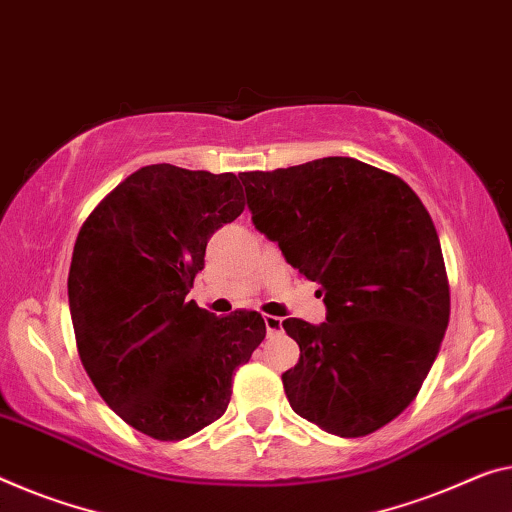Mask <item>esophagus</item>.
<instances>
[{"mask_svg":"<svg viewBox=\"0 0 512 512\" xmlns=\"http://www.w3.org/2000/svg\"><path fill=\"white\" fill-rule=\"evenodd\" d=\"M263 320H265V329H267V334H281V318H277V316H263Z\"/></svg>","mask_w":512,"mask_h":512,"instance_id":"obj_1","label":"esophagus"}]
</instances>
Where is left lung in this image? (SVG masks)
<instances>
[{"label":"left lung","mask_w":512,"mask_h":512,"mask_svg":"<svg viewBox=\"0 0 512 512\" xmlns=\"http://www.w3.org/2000/svg\"><path fill=\"white\" fill-rule=\"evenodd\" d=\"M251 222L309 281L327 320H283L300 361L281 375L302 419L364 437L405 410L451 313L435 224L412 187L355 157L240 174Z\"/></svg>","instance_id":"obj_1"}]
</instances>
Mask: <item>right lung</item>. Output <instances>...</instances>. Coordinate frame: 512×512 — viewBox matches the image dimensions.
Wrapping results in <instances>:
<instances>
[{"instance_id": "add662e5", "label": "right lung", "mask_w": 512, "mask_h": 512, "mask_svg": "<svg viewBox=\"0 0 512 512\" xmlns=\"http://www.w3.org/2000/svg\"><path fill=\"white\" fill-rule=\"evenodd\" d=\"M245 210L233 174L151 164L86 219L68 272L77 352L102 400L174 442L226 412L235 368L265 338L256 311L217 318L187 302L210 235Z\"/></svg>"}]
</instances>
